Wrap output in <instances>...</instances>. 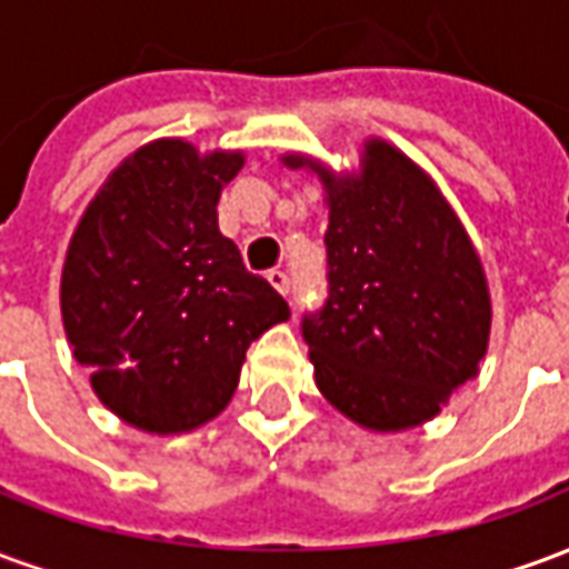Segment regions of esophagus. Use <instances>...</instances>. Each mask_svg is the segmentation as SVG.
<instances>
[{"instance_id": "1", "label": "esophagus", "mask_w": 569, "mask_h": 569, "mask_svg": "<svg viewBox=\"0 0 569 569\" xmlns=\"http://www.w3.org/2000/svg\"><path fill=\"white\" fill-rule=\"evenodd\" d=\"M268 283H271L280 296H289V273L280 271V268L268 271Z\"/></svg>"}]
</instances>
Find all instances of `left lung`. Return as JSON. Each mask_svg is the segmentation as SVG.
<instances>
[{"label": "left lung", "instance_id": "8db88e82", "mask_svg": "<svg viewBox=\"0 0 569 569\" xmlns=\"http://www.w3.org/2000/svg\"><path fill=\"white\" fill-rule=\"evenodd\" d=\"M329 203V298L301 320L320 393L375 432L427 423L488 353L490 292L463 222L408 154L369 140L357 173L289 151Z\"/></svg>", "mask_w": 569, "mask_h": 569}]
</instances>
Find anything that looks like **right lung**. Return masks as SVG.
Returning a JSON list of instances; mask_svg holds the SVG:
<instances>
[{
	"label": "right lung",
	"instance_id": "add662e5",
	"mask_svg": "<svg viewBox=\"0 0 569 569\" xmlns=\"http://www.w3.org/2000/svg\"><path fill=\"white\" fill-rule=\"evenodd\" d=\"M243 151L154 140L109 173L69 240L60 313L97 399L142 432H188L222 411L247 347L289 305L219 231Z\"/></svg>",
	"mask_w": 569,
	"mask_h": 569
}]
</instances>
